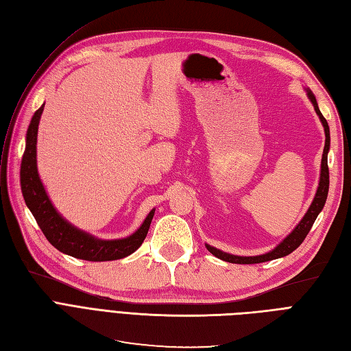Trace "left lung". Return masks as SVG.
Masks as SVG:
<instances>
[{
  "label": "left lung",
  "mask_w": 351,
  "mask_h": 351,
  "mask_svg": "<svg viewBox=\"0 0 351 351\" xmlns=\"http://www.w3.org/2000/svg\"><path fill=\"white\" fill-rule=\"evenodd\" d=\"M307 97L312 101L313 107L316 114L319 115V119L324 124V129H325V147H324V155H322V164H321V180H319V187L316 190V195L313 197V202L311 208L307 209L306 215L303 217V219L299 222V226H297L291 234L284 239V241H281L277 247H275L272 252L269 253H265V254H259V256H236V254H228L226 252H221L215 247L208 246L206 244V249L217 256L218 259H222L226 262L230 263H241V265H249V263H261V262H268L272 259H278L282 256H287V254H290L291 252H294L297 247L300 246L303 243V240L306 239V236L309 234V231L313 226V222L316 219V217L319 215V212L322 210L325 202H326V196H328V189H329V169H328V151H329V125L325 120V117L322 115V112L317 108V104H316V98L315 95L307 90Z\"/></svg>",
  "instance_id": "8db88e82"
}]
</instances>
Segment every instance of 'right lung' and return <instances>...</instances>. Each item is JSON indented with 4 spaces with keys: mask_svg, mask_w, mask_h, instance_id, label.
<instances>
[{
    "mask_svg": "<svg viewBox=\"0 0 351 351\" xmlns=\"http://www.w3.org/2000/svg\"><path fill=\"white\" fill-rule=\"evenodd\" d=\"M44 105L32 117L26 134V147L22 158V165H20V184H22V193L27 208L34 214L47 240L62 253L92 262L115 261L129 256L134 250L139 249L143 243L152 222L155 209L149 212L142 227L134 234L123 240L95 239L69 224L64 218H61L47 196L36 168L38 124L40 114L44 111Z\"/></svg>",
    "mask_w": 351,
    "mask_h": 351,
    "instance_id": "obj_1",
    "label": "right lung"
}]
</instances>
